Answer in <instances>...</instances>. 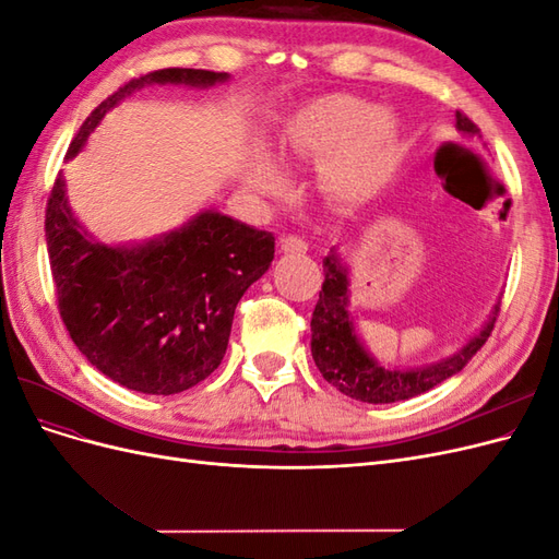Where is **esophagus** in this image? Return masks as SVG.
<instances>
[{
	"label": "esophagus",
	"mask_w": 559,
	"mask_h": 559,
	"mask_svg": "<svg viewBox=\"0 0 559 559\" xmlns=\"http://www.w3.org/2000/svg\"><path fill=\"white\" fill-rule=\"evenodd\" d=\"M280 251L282 253H306L308 245H306V240H300L298 235H284V238L280 240Z\"/></svg>",
	"instance_id": "obj_1"
}]
</instances>
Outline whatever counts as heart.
Segmentation results:
<instances>
[{
    "label": "heart",
    "mask_w": 559,
    "mask_h": 559,
    "mask_svg": "<svg viewBox=\"0 0 559 559\" xmlns=\"http://www.w3.org/2000/svg\"><path fill=\"white\" fill-rule=\"evenodd\" d=\"M282 154L319 163V183L341 205H366L392 183L403 154L399 121L354 95L331 93L296 109L282 130ZM259 189H284V175L265 167Z\"/></svg>",
    "instance_id": "1"
}]
</instances>
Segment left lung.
Instances as JSON below:
<instances>
[{"instance_id":"1","label":"left lung","mask_w":559,"mask_h":559,"mask_svg":"<svg viewBox=\"0 0 559 559\" xmlns=\"http://www.w3.org/2000/svg\"><path fill=\"white\" fill-rule=\"evenodd\" d=\"M456 130L466 138L480 134L478 126L462 111H456ZM349 306V275L341 253L329 251L324 259V284L312 312V359L319 373L337 392L364 403H396L429 392L436 384L452 378L473 359L495 329L499 306L485 321V326L452 357L419 368H384L370 357L359 341Z\"/></svg>"}]
</instances>
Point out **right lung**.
I'll list each match as a JSON object with an SVG mask.
<instances>
[{"label":"right lung","mask_w":559,"mask_h":559,"mask_svg":"<svg viewBox=\"0 0 559 559\" xmlns=\"http://www.w3.org/2000/svg\"><path fill=\"white\" fill-rule=\"evenodd\" d=\"M226 72L170 67L109 95L67 151L74 158L105 114L148 83L207 88ZM46 245L60 317L99 373L142 394L170 396L222 364L242 294L275 259L273 233L205 210L144 245L97 242L74 218L62 175L46 207Z\"/></svg>","instance_id":"add662e5"}]
</instances>
